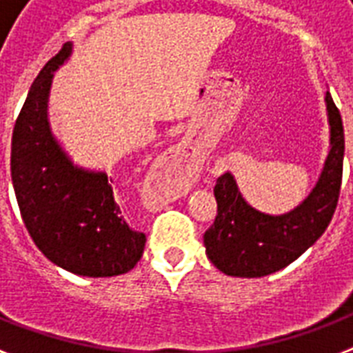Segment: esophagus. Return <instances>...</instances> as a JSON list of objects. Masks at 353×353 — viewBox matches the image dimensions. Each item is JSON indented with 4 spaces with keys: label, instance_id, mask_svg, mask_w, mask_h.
<instances>
[{
    "label": "esophagus",
    "instance_id": "1",
    "mask_svg": "<svg viewBox=\"0 0 353 353\" xmlns=\"http://www.w3.org/2000/svg\"><path fill=\"white\" fill-rule=\"evenodd\" d=\"M194 176V157L181 146L172 148L155 163L150 174V185L155 196L163 201H174L188 192Z\"/></svg>",
    "mask_w": 353,
    "mask_h": 353
}]
</instances>
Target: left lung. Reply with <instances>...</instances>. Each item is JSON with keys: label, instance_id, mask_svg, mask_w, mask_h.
<instances>
[{"label": "left lung", "instance_id": "obj_1", "mask_svg": "<svg viewBox=\"0 0 353 353\" xmlns=\"http://www.w3.org/2000/svg\"><path fill=\"white\" fill-rule=\"evenodd\" d=\"M330 152L317 185L296 209L263 214L241 198L232 174L216 179L218 214L203 236L207 256L229 276L258 279L295 262L323 236L334 218L343 181L345 130L334 99L326 93Z\"/></svg>", "mask_w": 353, "mask_h": 353}]
</instances>
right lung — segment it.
I'll list each match as a JSON object with an SVG mask.
<instances>
[{
  "mask_svg": "<svg viewBox=\"0 0 353 353\" xmlns=\"http://www.w3.org/2000/svg\"><path fill=\"white\" fill-rule=\"evenodd\" d=\"M69 54L65 43L46 63L16 119L14 192L30 238L52 263L80 276H117L141 260L146 236L124 220L113 179L74 166L52 137L47 99L52 74Z\"/></svg>",
  "mask_w": 353,
  "mask_h": 353,
  "instance_id": "obj_1",
  "label": "right lung"
}]
</instances>
